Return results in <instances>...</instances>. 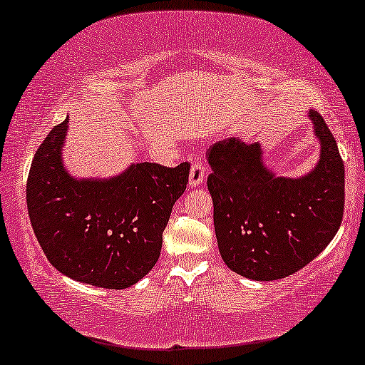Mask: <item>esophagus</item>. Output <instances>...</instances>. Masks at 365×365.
<instances>
[{"label": "esophagus", "mask_w": 365, "mask_h": 365, "mask_svg": "<svg viewBox=\"0 0 365 365\" xmlns=\"http://www.w3.org/2000/svg\"><path fill=\"white\" fill-rule=\"evenodd\" d=\"M205 171H207V168L202 163H194L192 166H190L189 187H197V186H200V184H204Z\"/></svg>", "instance_id": "obj_1"}]
</instances>
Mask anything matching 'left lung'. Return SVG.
<instances>
[{
	"label": "left lung",
	"instance_id": "left-lung-1",
	"mask_svg": "<svg viewBox=\"0 0 365 365\" xmlns=\"http://www.w3.org/2000/svg\"><path fill=\"white\" fill-rule=\"evenodd\" d=\"M319 158L299 178L266 165L259 142H217L207 151L214 225L222 259L251 280H277L315 259L338 233L344 210V165L327 122L308 110Z\"/></svg>",
	"mask_w": 365,
	"mask_h": 365
}]
</instances>
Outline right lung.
Returning a JSON list of instances; mask_svg holds the SVG:
<instances>
[{"label": "right lung", "mask_w": 365, "mask_h": 365, "mask_svg": "<svg viewBox=\"0 0 365 365\" xmlns=\"http://www.w3.org/2000/svg\"><path fill=\"white\" fill-rule=\"evenodd\" d=\"M68 120L50 130L32 160L26 189L32 230L50 264L66 277L127 289L158 261L189 163L145 161L110 178H75L63 163Z\"/></svg>", "instance_id": "right-lung-1"}]
</instances>
